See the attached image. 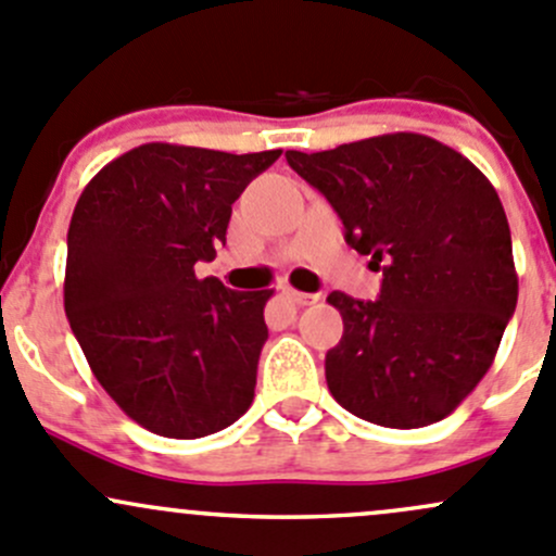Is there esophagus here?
<instances>
[{"instance_id":"1","label":"esophagus","mask_w":556,"mask_h":556,"mask_svg":"<svg viewBox=\"0 0 556 556\" xmlns=\"http://www.w3.org/2000/svg\"><path fill=\"white\" fill-rule=\"evenodd\" d=\"M285 299H290V301H293V304H299V306H312V304H317L319 295H314V293H301V290L288 288V290H285Z\"/></svg>"}]
</instances>
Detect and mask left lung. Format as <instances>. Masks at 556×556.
I'll return each instance as SVG.
<instances>
[{
	"label": "left lung",
	"mask_w": 556,
	"mask_h": 556,
	"mask_svg": "<svg viewBox=\"0 0 556 556\" xmlns=\"http://www.w3.org/2000/svg\"><path fill=\"white\" fill-rule=\"evenodd\" d=\"M382 268L377 301L333 290L344 336L325 355L346 412L412 430L450 417L490 371L517 309L511 231L497 190L425 134H382L323 153H285Z\"/></svg>",
	"instance_id": "8db88e82"
}]
</instances>
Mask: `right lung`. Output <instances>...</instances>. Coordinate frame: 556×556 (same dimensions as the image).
<instances>
[{"label": "right lung", "mask_w": 556, "mask_h": 556, "mask_svg": "<svg viewBox=\"0 0 556 556\" xmlns=\"http://www.w3.org/2000/svg\"><path fill=\"white\" fill-rule=\"evenodd\" d=\"M279 155L139 144L77 199L66 317L106 395L150 433H217L255 397L274 290H228L195 263L226 244L231 204Z\"/></svg>", "instance_id": "1"}]
</instances>
